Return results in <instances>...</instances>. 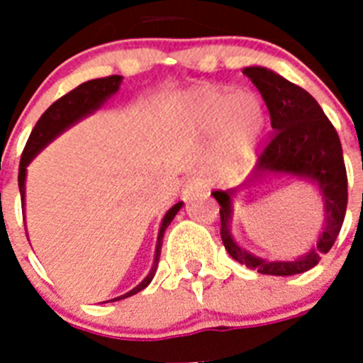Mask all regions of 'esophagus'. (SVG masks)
Segmentation results:
<instances>
[{"instance_id":"obj_1","label":"esophagus","mask_w":363,"mask_h":363,"mask_svg":"<svg viewBox=\"0 0 363 363\" xmlns=\"http://www.w3.org/2000/svg\"><path fill=\"white\" fill-rule=\"evenodd\" d=\"M209 191V182L201 176H192L184 187V196L185 200H192L194 196L201 194V192Z\"/></svg>"}]
</instances>
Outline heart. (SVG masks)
<instances>
[{
  "mask_svg": "<svg viewBox=\"0 0 363 363\" xmlns=\"http://www.w3.org/2000/svg\"><path fill=\"white\" fill-rule=\"evenodd\" d=\"M185 123L200 133L216 130L214 167L234 174L251 165L265 129L264 104L251 92L233 94L216 85L198 86L179 105Z\"/></svg>",
  "mask_w": 363,
  "mask_h": 363,
  "instance_id": "1",
  "label": "heart"
}]
</instances>
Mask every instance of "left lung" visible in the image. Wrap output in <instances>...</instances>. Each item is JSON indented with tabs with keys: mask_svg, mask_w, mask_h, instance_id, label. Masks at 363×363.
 Instances as JSON below:
<instances>
[{
	"mask_svg": "<svg viewBox=\"0 0 363 363\" xmlns=\"http://www.w3.org/2000/svg\"><path fill=\"white\" fill-rule=\"evenodd\" d=\"M243 74L251 79L264 98L271 116L272 138L259 154L247 184L277 174H293L311 179L318 185L325 203V223L316 245L293 262H269L243 251L229 230L234 191H214L220 203V234L227 252L236 262L256 269L262 274L291 277L318 264L338 238L347 209V172H345L342 143L336 129L323 114L318 101L307 91L281 78L265 67H245ZM245 184V185H247Z\"/></svg>",
	"mask_w": 363,
	"mask_h": 363,
	"instance_id": "1",
	"label": "left lung"
}]
</instances>
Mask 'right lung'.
I'll use <instances>...</instances> for the list:
<instances>
[{"instance_id":"obj_1","label":"right lung","mask_w":363,"mask_h":363,"mask_svg":"<svg viewBox=\"0 0 363 363\" xmlns=\"http://www.w3.org/2000/svg\"><path fill=\"white\" fill-rule=\"evenodd\" d=\"M121 76H107V78H98L91 79V82L82 83L79 86H76L74 91H70L69 94L62 96V98L54 101L47 111L41 114V118L38 120L36 127L32 129L30 136L27 140V145H25L23 154H21V162H19V174H18V185L19 192H21V201L25 205V176H27V165L32 162V158L43 149L45 145H49L54 138L60 136L65 129H69L70 125H74L78 120L85 118L86 114L94 112L96 108H99L104 105V101H107L112 94H116L118 89L121 85ZM184 201H178L167 211V214L163 216L162 227H160L158 233V243H156V256H154V264L150 272L145 277V280L140 285H136L133 291H129L123 296H118L114 300H123V298H129L133 294L140 293L142 289H145L147 285L150 284V280L156 274V267H158L160 262V252H162V243H163V234L165 229L171 225V221L174 220V216L178 214V211L182 209Z\"/></svg>"}]
</instances>
